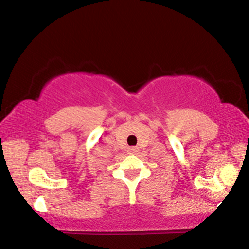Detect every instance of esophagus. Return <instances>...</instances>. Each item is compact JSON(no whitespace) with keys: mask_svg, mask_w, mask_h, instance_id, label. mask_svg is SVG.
I'll use <instances>...</instances> for the list:
<instances>
[{"mask_svg":"<svg viewBox=\"0 0 249 249\" xmlns=\"http://www.w3.org/2000/svg\"><path fill=\"white\" fill-rule=\"evenodd\" d=\"M138 152V148H136V147H128L127 148V153L128 154H136Z\"/></svg>","mask_w":249,"mask_h":249,"instance_id":"1","label":"esophagus"}]
</instances>
